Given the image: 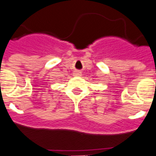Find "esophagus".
Returning <instances> with one entry per match:
<instances>
[{"instance_id": "34e87169", "label": "esophagus", "mask_w": 156, "mask_h": 156, "mask_svg": "<svg viewBox=\"0 0 156 156\" xmlns=\"http://www.w3.org/2000/svg\"><path fill=\"white\" fill-rule=\"evenodd\" d=\"M73 74H74V76H81L82 75V73H81V71H79V70H75V71H74Z\"/></svg>"}]
</instances>
